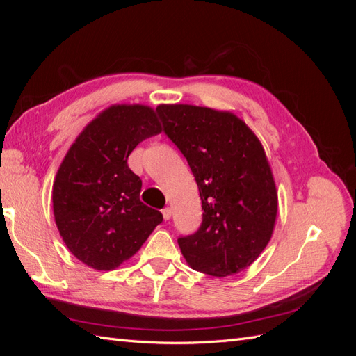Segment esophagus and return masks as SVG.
<instances>
[{
	"label": "esophagus",
	"mask_w": 356,
	"mask_h": 356,
	"mask_svg": "<svg viewBox=\"0 0 356 356\" xmlns=\"http://www.w3.org/2000/svg\"><path fill=\"white\" fill-rule=\"evenodd\" d=\"M161 213H163V218L168 221L170 218V215H172V209L170 208H163V209H161Z\"/></svg>",
	"instance_id": "obj_1"
}]
</instances>
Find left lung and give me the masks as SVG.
Segmentation results:
<instances>
[{"label": "left lung", "instance_id": "obj_1", "mask_svg": "<svg viewBox=\"0 0 356 356\" xmlns=\"http://www.w3.org/2000/svg\"><path fill=\"white\" fill-rule=\"evenodd\" d=\"M163 132L195 175L203 217L178 245L191 268L230 276L251 266L272 238L277 193L264 148L238 115L187 104L159 105Z\"/></svg>", "mask_w": 356, "mask_h": 356}]
</instances>
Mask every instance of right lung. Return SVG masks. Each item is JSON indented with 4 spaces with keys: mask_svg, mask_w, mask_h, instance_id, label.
Segmentation results:
<instances>
[{
    "mask_svg": "<svg viewBox=\"0 0 356 356\" xmlns=\"http://www.w3.org/2000/svg\"><path fill=\"white\" fill-rule=\"evenodd\" d=\"M157 110L113 105L83 129L53 184V213L71 254L95 270H113L138 252L163 215L139 200L143 181L127 157L161 132Z\"/></svg>",
    "mask_w": 356,
    "mask_h": 356,
    "instance_id": "1",
    "label": "right lung"
}]
</instances>
